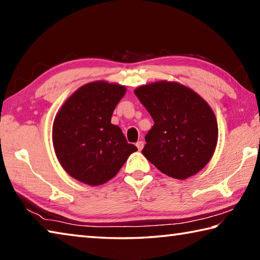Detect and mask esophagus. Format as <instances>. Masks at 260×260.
<instances>
[{"mask_svg": "<svg viewBox=\"0 0 260 260\" xmlns=\"http://www.w3.org/2000/svg\"><path fill=\"white\" fill-rule=\"evenodd\" d=\"M143 146H144L143 141H138V142H136V147H138V149H139V150H142V148H143Z\"/></svg>", "mask_w": 260, "mask_h": 260, "instance_id": "obj_1", "label": "esophagus"}]
</instances>
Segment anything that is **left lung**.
<instances>
[{
    "label": "left lung",
    "mask_w": 260,
    "mask_h": 260,
    "mask_svg": "<svg viewBox=\"0 0 260 260\" xmlns=\"http://www.w3.org/2000/svg\"><path fill=\"white\" fill-rule=\"evenodd\" d=\"M153 119L142 153L171 178L184 180L208 164L217 147L218 124L210 105L190 88L157 81L134 90Z\"/></svg>",
    "instance_id": "1"
}]
</instances>
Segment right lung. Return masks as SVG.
<instances>
[{
    "mask_svg": "<svg viewBox=\"0 0 260 260\" xmlns=\"http://www.w3.org/2000/svg\"><path fill=\"white\" fill-rule=\"evenodd\" d=\"M126 93L118 83L94 81L79 88L61 105L52 125V143L63 169L78 181L108 182L138 150L111 124L113 110Z\"/></svg>",
    "mask_w": 260,
    "mask_h": 260,
    "instance_id": "obj_1",
    "label": "right lung"
}]
</instances>
